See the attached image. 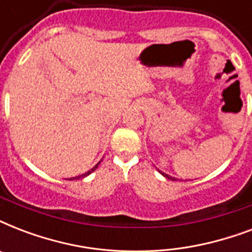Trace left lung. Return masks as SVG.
<instances>
[{"label":"left lung","instance_id":"obj_1","mask_svg":"<svg viewBox=\"0 0 252 252\" xmlns=\"http://www.w3.org/2000/svg\"><path fill=\"white\" fill-rule=\"evenodd\" d=\"M158 171H159V170H158ZM162 174V175L165 176V178H167V179H171V180H174V178H171V176H168L167 174H165V172H162V171H159Z\"/></svg>","mask_w":252,"mask_h":252}]
</instances>
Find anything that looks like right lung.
Wrapping results in <instances>:
<instances>
[{"mask_svg": "<svg viewBox=\"0 0 252 252\" xmlns=\"http://www.w3.org/2000/svg\"><path fill=\"white\" fill-rule=\"evenodd\" d=\"M99 163H100V162H98V163H96V165H95V166H94V167L91 168L90 171H87V172H85V174H82V175H78V176H76V178H70V179H69V180H74V179H82V178H85V176H87V175H90L91 172L94 171L95 168L98 167V165H99Z\"/></svg>", "mask_w": 252, "mask_h": 252, "instance_id": "right-lung-1", "label": "right lung"}]
</instances>
